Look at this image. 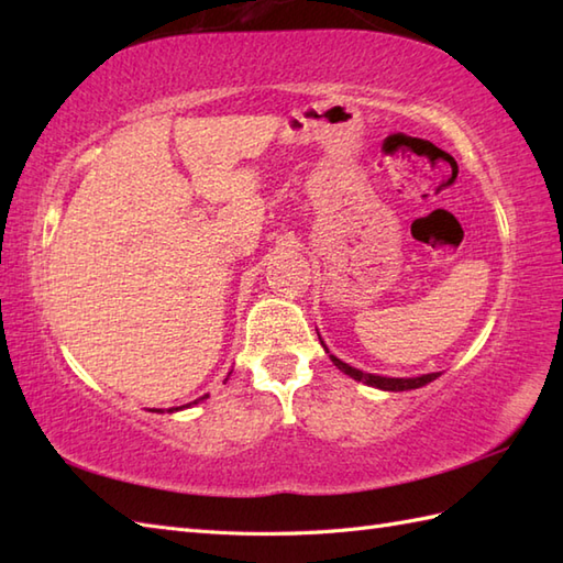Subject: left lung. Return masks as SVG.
<instances>
[{
	"instance_id": "obj_1",
	"label": "left lung",
	"mask_w": 563,
	"mask_h": 563,
	"mask_svg": "<svg viewBox=\"0 0 563 563\" xmlns=\"http://www.w3.org/2000/svg\"><path fill=\"white\" fill-rule=\"evenodd\" d=\"M319 333V331H317ZM321 341V339H319ZM321 345H324V341H321ZM327 349V345H324ZM329 353V351H327ZM333 365H336L341 373H345L349 377L363 382V385L367 387H377V389H385V391H406V389H418L428 385V382H433L440 377V373H430V375H421V377H382V375H373V373H363V369L357 367H351L349 363H343L341 357L331 355Z\"/></svg>"
}]
</instances>
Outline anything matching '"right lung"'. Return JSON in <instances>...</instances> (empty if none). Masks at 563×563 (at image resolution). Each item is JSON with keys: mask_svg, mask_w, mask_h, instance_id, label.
Instances as JSON below:
<instances>
[{"mask_svg": "<svg viewBox=\"0 0 563 563\" xmlns=\"http://www.w3.org/2000/svg\"><path fill=\"white\" fill-rule=\"evenodd\" d=\"M206 397H208V394H206ZM206 397H200V399H206ZM200 399H198V401H200ZM194 404H196V401H194ZM186 406H190V404H186ZM169 411H174V409H169Z\"/></svg>", "mask_w": 563, "mask_h": 563, "instance_id": "1", "label": "right lung"}]
</instances>
